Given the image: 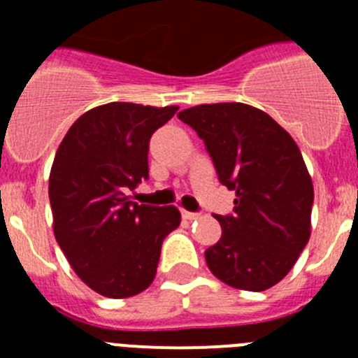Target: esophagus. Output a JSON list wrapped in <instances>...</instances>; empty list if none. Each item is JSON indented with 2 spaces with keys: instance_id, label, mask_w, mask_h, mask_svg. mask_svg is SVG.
Here are the masks:
<instances>
[{
  "instance_id": "34e87169",
  "label": "esophagus",
  "mask_w": 358,
  "mask_h": 358,
  "mask_svg": "<svg viewBox=\"0 0 358 358\" xmlns=\"http://www.w3.org/2000/svg\"><path fill=\"white\" fill-rule=\"evenodd\" d=\"M201 213H194V211H182V218L185 220H197Z\"/></svg>"
}]
</instances>
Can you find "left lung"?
Returning a JSON list of instances; mask_svg holds the SVG:
<instances>
[{"instance_id":"1","label":"left lung","mask_w":358,"mask_h":358,"mask_svg":"<svg viewBox=\"0 0 358 358\" xmlns=\"http://www.w3.org/2000/svg\"><path fill=\"white\" fill-rule=\"evenodd\" d=\"M204 140L218 181L235 189L233 215L206 249L226 285L262 292L289 274L310 238L314 185L299 147L267 113L248 103H202L179 113Z\"/></svg>"}]
</instances>
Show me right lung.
Instances as JSON below:
<instances>
[{
    "instance_id": "obj_1",
    "label": "right lung",
    "mask_w": 358,
    "mask_h": 358,
    "mask_svg": "<svg viewBox=\"0 0 358 358\" xmlns=\"http://www.w3.org/2000/svg\"><path fill=\"white\" fill-rule=\"evenodd\" d=\"M179 107L110 102L69 127L50 172L53 233L85 285L113 299L143 292L161 243L181 224L176 206H147L127 192L148 179V141Z\"/></svg>"
}]
</instances>
